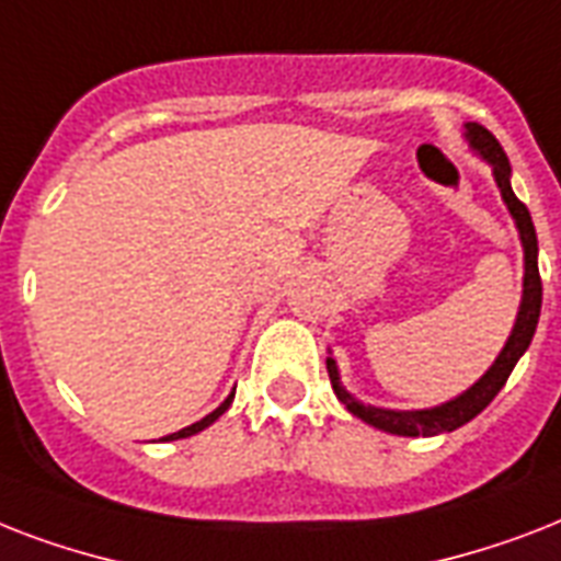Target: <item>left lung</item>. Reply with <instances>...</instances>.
<instances>
[{
    "mask_svg": "<svg viewBox=\"0 0 561 561\" xmlns=\"http://www.w3.org/2000/svg\"><path fill=\"white\" fill-rule=\"evenodd\" d=\"M466 136L474 151L483 153V160L492 165L497 180V188L504 194L506 206L513 211L515 224H518V232H522L524 244V297H522V311H518V320H515V329L506 341L504 352L497 355V360L489 367V373L480 378L474 387L457 396V399L445 401L439 408L431 410H383V408H369V404H360L350 396V392L341 387V375L334 367L332 358H325V367H329V378H332L334 396L346 404L352 416L364 419L367 425L378 427V431H387V434L399 436H436L448 434V431H457L460 425L471 422L478 416L480 410L486 408L489 401L495 399L501 387L506 383L510 373L515 369L518 358H522L527 346H530L533 334H536V325H539L541 314V276H539V241H536V227H533L530 209L524 206L518 197H515L513 186H510V160H506L504 148L497 142L495 136L489 134L483 125H466Z\"/></svg>",
    "mask_w": 561,
    "mask_h": 561,
    "instance_id": "obj_1",
    "label": "left lung"
}]
</instances>
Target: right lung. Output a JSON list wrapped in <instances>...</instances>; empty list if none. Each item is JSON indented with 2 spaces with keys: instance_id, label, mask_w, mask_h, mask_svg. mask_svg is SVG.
Instances as JSON below:
<instances>
[{
  "instance_id": "1",
  "label": "right lung",
  "mask_w": 561,
  "mask_h": 561,
  "mask_svg": "<svg viewBox=\"0 0 561 561\" xmlns=\"http://www.w3.org/2000/svg\"><path fill=\"white\" fill-rule=\"evenodd\" d=\"M232 396H236V392H232ZM232 396H229V399L224 401V404H220L218 410H211L209 416H203L201 422H194V425L183 427V431H178V434H171V436H162V439H183V436H192V434H197V431H203V427H209L211 422H215V419H218L220 413H224V410L229 408V404H232Z\"/></svg>"
}]
</instances>
